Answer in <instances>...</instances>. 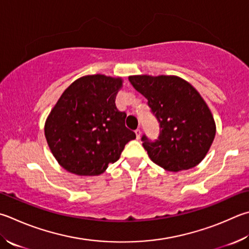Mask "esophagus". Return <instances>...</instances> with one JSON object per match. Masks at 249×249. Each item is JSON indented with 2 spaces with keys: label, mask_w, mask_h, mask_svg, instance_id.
<instances>
[{
  "label": "esophagus",
  "mask_w": 249,
  "mask_h": 249,
  "mask_svg": "<svg viewBox=\"0 0 249 249\" xmlns=\"http://www.w3.org/2000/svg\"><path fill=\"white\" fill-rule=\"evenodd\" d=\"M135 134H136V138L137 139H139L140 138V129H136V130H135Z\"/></svg>",
  "instance_id": "34e87169"
}]
</instances>
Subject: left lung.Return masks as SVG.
I'll list each match as a JSON object with an SVG mask.
<instances>
[{
  "mask_svg": "<svg viewBox=\"0 0 249 249\" xmlns=\"http://www.w3.org/2000/svg\"><path fill=\"white\" fill-rule=\"evenodd\" d=\"M133 87L147 99L160 133L157 139L142 136L153 163L178 172L196 166L215 136L209 107L191 84L176 76H130Z\"/></svg>",
  "mask_w": 249,
  "mask_h": 249,
  "instance_id": "1",
  "label": "left lung"
}]
</instances>
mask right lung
Masks as SVG:
<instances>
[{"label":"right lung","instance_id":"right-lung-1","mask_svg":"<svg viewBox=\"0 0 249 249\" xmlns=\"http://www.w3.org/2000/svg\"><path fill=\"white\" fill-rule=\"evenodd\" d=\"M121 78L85 76L67 88L50 113L44 135L63 168L77 175H99L120 159L136 134L116 107Z\"/></svg>","mask_w":249,"mask_h":249}]
</instances>
